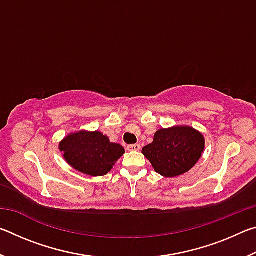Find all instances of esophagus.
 <instances>
[{
    "label": "esophagus",
    "mask_w": 256,
    "mask_h": 256,
    "mask_svg": "<svg viewBox=\"0 0 256 256\" xmlns=\"http://www.w3.org/2000/svg\"><path fill=\"white\" fill-rule=\"evenodd\" d=\"M126 149L128 151H138L141 149V146L140 144H131V146H128Z\"/></svg>",
    "instance_id": "34e87169"
}]
</instances>
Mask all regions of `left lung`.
I'll list each match as a JSON object with an SVG mask.
<instances>
[{"instance_id": "obj_1", "label": "left lung", "mask_w": 256, "mask_h": 256, "mask_svg": "<svg viewBox=\"0 0 256 256\" xmlns=\"http://www.w3.org/2000/svg\"><path fill=\"white\" fill-rule=\"evenodd\" d=\"M204 138L190 126L160 128L152 144L144 146L142 154L156 172L164 177H176L188 172L204 150Z\"/></svg>"}]
</instances>
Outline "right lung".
I'll list each match as a JSON object with an SVG mask.
<instances>
[{
  "instance_id": "right-lung-1",
  "label": "right lung",
  "mask_w": 256,
  "mask_h": 256,
  "mask_svg": "<svg viewBox=\"0 0 256 256\" xmlns=\"http://www.w3.org/2000/svg\"><path fill=\"white\" fill-rule=\"evenodd\" d=\"M58 148L70 166L89 176L106 175L125 152L122 146L112 144L98 131L68 134L60 142Z\"/></svg>"
}]
</instances>
